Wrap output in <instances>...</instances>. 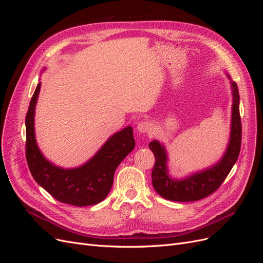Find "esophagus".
<instances>
[{
    "label": "esophagus",
    "mask_w": 263,
    "mask_h": 263,
    "mask_svg": "<svg viewBox=\"0 0 263 263\" xmlns=\"http://www.w3.org/2000/svg\"><path fill=\"white\" fill-rule=\"evenodd\" d=\"M151 128H153V125L149 121H141L137 125V129L140 133H148L151 130Z\"/></svg>",
    "instance_id": "esophagus-1"
}]
</instances>
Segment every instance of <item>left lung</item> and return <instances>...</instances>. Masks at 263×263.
Here are the masks:
<instances>
[{
  "label": "left lung",
  "mask_w": 263,
  "mask_h": 263,
  "mask_svg": "<svg viewBox=\"0 0 263 263\" xmlns=\"http://www.w3.org/2000/svg\"><path fill=\"white\" fill-rule=\"evenodd\" d=\"M234 104L232 115V133L225 156L213 168L193 174L184 180H173L166 174V155L163 146L157 140L149 148L155 155V165L151 172L153 185L157 193L170 201L193 202L205 198L218 190L236 163L241 146V118L239 113V92L233 82Z\"/></svg>",
  "instance_id": "obj_1"
}]
</instances>
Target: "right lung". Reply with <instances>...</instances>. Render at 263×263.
<instances>
[{"instance_id": "right-lung-1", "label": "right lung", "mask_w": 263, "mask_h": 263, "mask_svg": "<svg viewBox=\"0 0 263 263\" xmlns=\"http://www.w3.org/2000/svg\"><path fill=\"white\" fill-rule=\"evenodd\" d=\"M41 90L38 83L26 114V160L31 176L55 200L89 206L104 200L113 185L115 170L135 147L133 128L126 127L110 137L89 162L77 169L54 166L39 151L34 133V113Z\"/></svg>"}]
</instances>
